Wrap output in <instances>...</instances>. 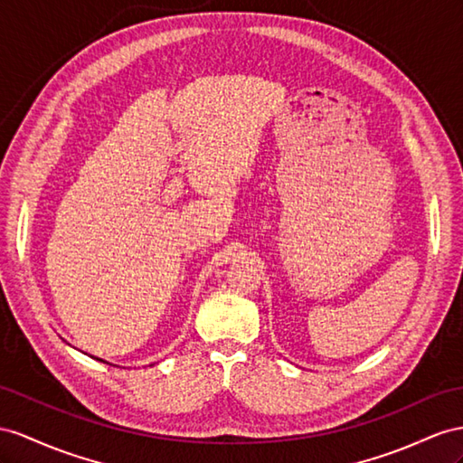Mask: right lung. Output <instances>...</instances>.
I'll return each instance as SVG.
<instances>
[{
    "instance_id": "right-lung-1",
    "label": "right lung",
    "mask_w": 463,
    "mask_h": 463,
    "mask_svg": "<svg viewBox=\"0 0 463 463\" xmlns=\"http://www.w3.org/2000/svg\"><path fill=\"white\" fill-rule=\"evenodd\" d=\"M96 360H99V362H105V360H101V358H96Z\"/></svg>"
}]
</instances>
